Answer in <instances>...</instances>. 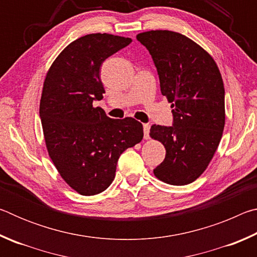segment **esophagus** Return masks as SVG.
<instances>
[{"mask_svg": "<svg viewBox=\"0 0 257 257\" xmlns=\"http://www.w3.org/2000/svg\"><path fill=\"white\" fill-rule=\"evenodd\" d=\"M143 128H144V138L145 139H149L150 138L151 125L149 123H144V124H143Z\"/></svg>", "mask_w": 257, "mask_h": 257, "instance_id": "1", "label": "esophagus"}]
</instances>
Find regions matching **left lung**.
<instances>
[{"label":"left lung","instance_id":"1","mask_svg":"<svg viewBox=\"0 0 257 257\" xmlns=\"http://www.w3.org/2000/svg\"><path fill=\"white\" fill-rule=\"evenodd\" d=\"M137 40L152 55L161 93L172 107L171 127H151L150 136L167 152L154 176L169 185H188L205 171L222 137V77L212 56L185 35L151 30L138 34Z\"/></svg>","mask_w":257,"mask_h":257}]
</instances>
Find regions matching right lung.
I'll list each match as a JSON object with an SVG mask.
<instances>
[{
	"label": "right lung",
	"mask_w": 257,
	"mask_h": 257,
	"mask_svg": "<svg viewBox=\"0 0 257 257\" xmlns=\"http://www.w3.org/2000/svg\"><path fill=\"white\" fill-rule=\"evenodd\" d=\"M130 43L106 33L85 35L58 55L43 85L40 116L47 152L62 179L84 196L105 190L120 155L144 137L139 121L111 119L93 105L105 93L102 63Z\"/></svg>",
	"instance_id": "obj_1"
}]
</instances>
